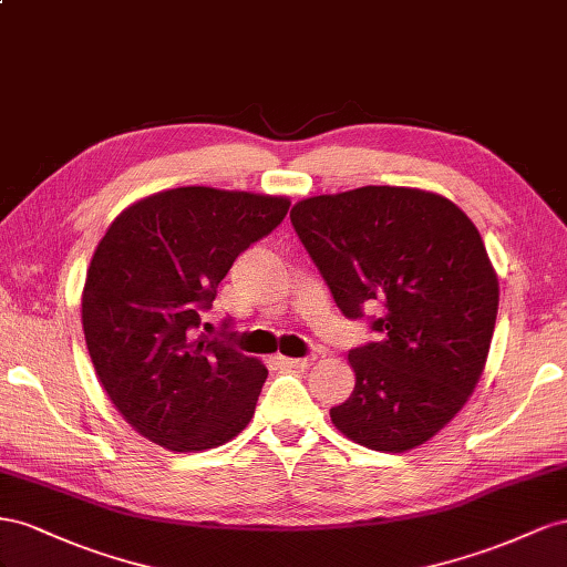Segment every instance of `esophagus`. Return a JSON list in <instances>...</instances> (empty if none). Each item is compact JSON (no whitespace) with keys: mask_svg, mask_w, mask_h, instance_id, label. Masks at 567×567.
Listing matches in <instances>:
<instances>
[{"mask_svg":"<svg viewBox=\"0 0 567 567\" xmlns=\"http://www.w3.org/2000/svg\"><path fill=\"white\" fill-rule=\"evenodd\" d=\"M282 363H285L287 368L303 370V368H309V365L313 363V359H311V355H306V359H287V355H282Z\"/></svg>","mask_w":567,"mask_h":567,"instance_id":"esophagus-1","label":"esophagus"}]
</instances>
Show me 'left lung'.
Returning <instances> with one entry per match:
<instances>
[{"label":"left lung","instance_id":"8db88e82","mask_svg":"<svg viewBox=\"0 0 567 567\" xmlns=\"http://www.w3.org/2000/svg\"><path fill=\"white\" fill-rule=\"evenodd\" d=\"M289 218L339 311L382 306L378 342L349 351L355 384L334 427L390 454L425 444L473 394L494 334L498 280L473 220L390 185L301 199Z\"/></svg>","mask_w":567,"mask_h":567}]
</instances>
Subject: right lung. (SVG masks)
<instances>
[{
  "label": "right lung",
  "mask_w": 567,
  "mask_h": 567,
  "mask_svg": "<svg viewBox=\"0 0 567 567\" xmlns=\"http://www.w3.org/2000/svg\"><path fill=\"white\" fill-rule=\"evenodd\" d=\"M287 208L270 194L175 187L127 206L96 245L83 289L87 351L113 406L150 442L204 451L249 425L268 370L199 334L202 313Z\"/></svg>",
  "instance_id": "add662e5"
}]
</instances>
